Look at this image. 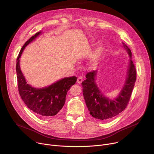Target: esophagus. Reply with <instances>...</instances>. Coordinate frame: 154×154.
<instances>
[{"mask_svg": "<svg viewBox=\"0 0 154 154\" xmlns=\"http://www.w3.org/2000/svg\"><path fill=\"white\" fill-rule=\"evenodd\" d=\"M83 81V77L82 76H79L78 78H77V82L79 84H80Z\"/></svg>", "mask_w": 154, "mask_h": 154, "instance_id": "1", "label": "esophagus"}]
</instances>
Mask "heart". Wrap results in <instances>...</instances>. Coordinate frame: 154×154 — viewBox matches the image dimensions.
<instances>
[{
  "label": "heart",
  "mask_w": 154,
  "mask_h": 154,
  "mask_svg": "<svg viewBox=\"0 0 154 154\" xmlns=\"http://www.w3.org/2000/svg\"><path fill=\"white\" fill-rule=\"evenodd\" d=\"M100 54H101V49L97 48L93 54V57H92L93 60L94 61L97 60L99 58V57H100Z\"/></svg>",
  "instance_id": "obj_1"
}]
</instances>
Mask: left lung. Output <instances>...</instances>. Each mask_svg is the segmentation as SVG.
<instances>
[{"label": "left lung", "mask_w": 154, "mask_h": 154, "mask_svg": "<svg viewBox=\"0 0 154 154\" xmlns=\"http://www.w3.org/2000/svg\"><path fill=\"white\" fill-rule=\"evenodd\" d=\"M124 44V47L130 56V64L127 77L122 90L118 97L111 100L103 96L95 83L96 71L88 72L86 79L82 83L83 95L90 114L99 121H106L115 117L127 107L137 79V71L131 60V52Z\"/></svg>", "instance_id": "obj_1"}]
</instances>
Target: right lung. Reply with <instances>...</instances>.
Listing matches in <instances>:
<instances>
[{"instance_id":"right-lung-1","label":"right lung","mask_w":154,"mask_h":154,"mask_svg":"<svg viewBox=\"0 0 154 154\" xmlns=\"http://www.w3.org/2000/svg\"><path fill=\"white\" fill-rule=\"evenodd\" d=\"M40 33V32L36 33L26 42L17 58L16 71L18 91L21 99L30 110L42 116L51 117L56 115L63 108L67 92L75 83L77 77H66L48 87L39 89L35 88L27 83L20 68L19 58L24 48Z\"/></svg>"}]
</instances>
